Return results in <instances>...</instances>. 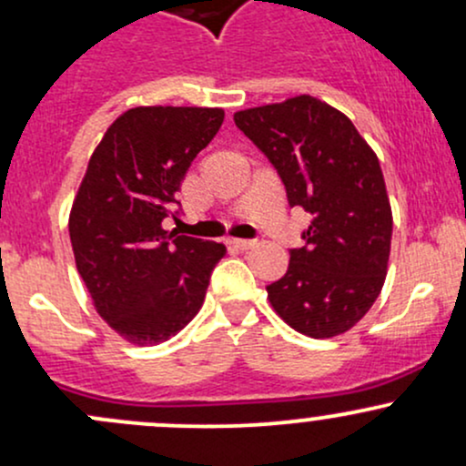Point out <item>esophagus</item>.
<instances>
[{"instance_id":"1","label":"esophagus","mask_w":466,"mask_h":466,"mask_svg":"<svg viewBox=\"0 0 466 466\" xmlns=\"http://www.w3.org/2000/svg\"><path fill=\"white\" fill-rule=\"evenodd\" d=\"M234 245L237 249H252L257 241H252V238H234V241H229Z\"/></svg>"}]
</instances>
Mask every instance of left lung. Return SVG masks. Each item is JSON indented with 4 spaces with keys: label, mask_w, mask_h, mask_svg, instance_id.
Here are the masks:
<instances>
[{
    "label": "left lung",
    "mask_w": 466,
    "mask_h": 466,
    "mask_svg": "<svg viewBox=\"0 0 466 466\" xmlns=\"http://www.w3.org/2000/svg\"><path fill=\"white\" fill-rule=\"evenodd\" d=\"M234 124L279 172L289 208L311 217L288 272L268 285L269 303L311 339L351 329L376 303L390 260L393 221L378 157L342 112L309 95L241 110Z\"/></svg>",
    "instance_id": "obj_1"
}]
</instances>
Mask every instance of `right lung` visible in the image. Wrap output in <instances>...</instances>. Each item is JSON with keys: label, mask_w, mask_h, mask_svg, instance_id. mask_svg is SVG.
<instances>
[{"label": "right lung", "mask_w": 466, "mask_h": 466, "mask_svg": "<svg viewBox=\"0 0 466 466\" xmlns=\"http://www.w3.org/2000/svg\"><path fill=\"white\" fill-rule=\"evenodd\" d=\"M221 108H132L92 152L70 212L75 263L101 319L135 345L178 334L201 309L225 245L163 229Z\"/></svg>", "instance_id": "add662e5"}]
</instances>
